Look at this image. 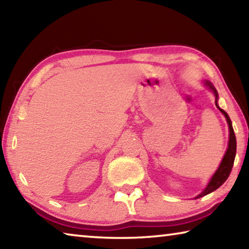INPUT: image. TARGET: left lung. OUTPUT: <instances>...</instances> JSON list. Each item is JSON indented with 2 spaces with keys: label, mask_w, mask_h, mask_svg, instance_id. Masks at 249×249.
I'll list each match as a JSON object with an SVG mask.
<instances>
[{
  "label": "left lung",
  "mask_w": 249,
  "mask_h": 249,
  "mask_svg": "<svg viewBox=\"0 0 249 249\" xmlns=\"http://www.w3.org/2000/svg\"><path fill=\"white\" fill-rule=\"evenodd\" d=\"M205 86H208L210 89L213 91L214 95H215L216 107L220 109L223 114H224L225 119L227 121V124H229V128H230V141H229V147H227V150H226V153L224 155V157H223V160H222L220 167H218V169L215 171V174H214L212 178H211L209 184L206 185V188L200 193L199 196H196V199H199V197H201V196H206V195H209V193L213 192L214 190H216L217 188H220L221 185L225 182L227 178H229L230 174H231V168H233L235 156H236V137H235L233 126H231V121L230 116L227 115V113L224 111V109L218 107V105H217L218 94H217V91H216L215 88H214L212 86V83L209 82V81H205Z\"/></svg>",
  "instance_id": "left-lung-1"
}]
</instances>
